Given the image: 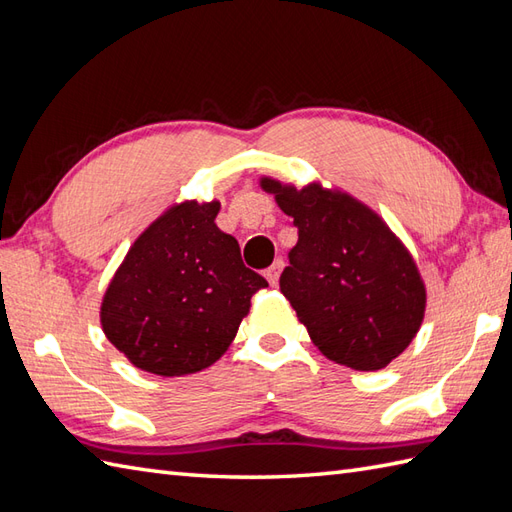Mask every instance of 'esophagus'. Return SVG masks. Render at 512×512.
Returning <instances> with one entry per match:
<instances>
[{
    "label": "esophagus",
    "mask_w": 512,
    "mask_h": 512,
    "mask_svg": "<svg viewBox=\"0 0 512 512\" xmlns=\"http://www.w3.org/2000/svg\"><path fill=\"white\" fill-rule=\"evenodd\" d=\"M281 270H283V259H277L274 264L266 270V279L270 285H277L279 277H281Z\"/></svg>",
    "instance_id": "34e87169"
}]
</instances>
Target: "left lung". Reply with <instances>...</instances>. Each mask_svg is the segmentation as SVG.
Returning a JSON list of instances; mask_svg holds the SVG:
<instances>
[{
    "label": "left lung",
    "mask_w": 512,
    "mask_h": 512,
    "mask_svg": "<svg viewBox=\"0 0 512 512\" xmlns=\"http://www.w3.org/2000/svg\"><path fill=\"white\" fill-rule=\"evenodd\" d=\"M261 188L298 229L279 285L311 342L346 368H385L424 320L426 287L411 253L350 194L320 183L296 190L270 177H261Z\"/></svg>",
    "instance_id": "obj_1"
}]
</instances>
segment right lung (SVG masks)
<instances>
[{"instance_id":"obj_1","label":"right lung","mask_w":512,"mask_h":512,"mask_svg":"<svg viewBox=\"0 0 512 512\" xmlns=\"http://www.w3.org/2000/svg\"><path fill=\"white\" fill-rule=\"evenodd\" d=\"M220 203L173 205L140 233L101 303L103 333L136 368L201 372L225 355L268 281L216 227Z\"/></svg>"}]
</instances>
